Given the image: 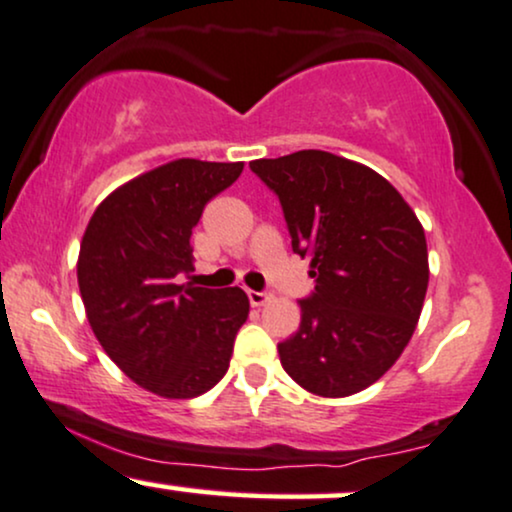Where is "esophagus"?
<instances>
[{
  "instance_id": "obj_1",
  "label": "esophagus",
  "mask_w": 512,
  "mask_h": 512,
  "mask_svg": "<svg viewBox=\"0 0 512 512\" xmlns=\"http://www.w3.org/2000/svg\"><path fill=\"white\" fill-rule=\"evenodd\" d=\"M270 299L268 292H256V290H249V302L251 306H263Z\"/></svg>"
}]
</instances>
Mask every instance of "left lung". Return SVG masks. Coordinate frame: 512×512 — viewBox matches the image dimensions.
<instances>
[{
	"label": "left lung",
	"instance_id": "obj_1",
	"mask_svg": "<svg viewBox=\"0 0 512 512\" xmlns=\"http://www.w3.org/2000/svg\"><path fill=\"white\" fill-rule=\"evenodd\" d=\"M285 210L294 254L309 258L316 292L280 342L282 369L309 393L347 398L398 362L429 287L424 227L371 167L326 150L254 160Z\"/></svg>",
	"mask_w": 512,
	"mask_h": 512
}]
</instances>
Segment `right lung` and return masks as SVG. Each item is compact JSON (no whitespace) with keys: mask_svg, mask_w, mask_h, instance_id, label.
<instances>
[{"mask_svg":"<svg viewBox=\"0 0 512 512\" xmlns=\"http://www.w3.org/2000/svg\"><path fill=\"white\" fill-rule=\"evenodd\" d=\"M244 162L179 158L117 186L95 208L78 251V290L95 338L131 381L167 400L198 398L230 369L249 316L239 287L208 290L194 270L191 230Z\"/></svg>","mask_w":512,"mask_h":512,"instance_id":"add662e5","label":"right lung"}]
</instances>
